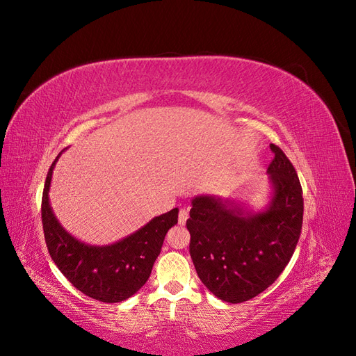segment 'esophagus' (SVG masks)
<instances>
[{
  "label": "esophagus",
  "instance_id": "34e87169",
  "mask_svg": "<svg viewBox=\"0 0 356 356\" xmlns=\"http://www.w3.org/2000/svg\"><path fill=\"white\" fill-rule=\"evenodd\" d=\"M187 218H188V212H187L186 209H181L179 213H178V222H179L181 225H184L186 221H187Z\"/></svg>",
  "mask_w": 356,
  "mask_h": 356
}]
</instances>
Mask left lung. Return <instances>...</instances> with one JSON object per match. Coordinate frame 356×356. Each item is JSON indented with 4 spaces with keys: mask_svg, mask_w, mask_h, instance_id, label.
<instances>
[{
    "mask_svg": "<svg viewBox=\"0 0 356 356\" xmlns=\"http://www.w3.org/2000/svg\"><path fill=\"white\" fill-rule=\"evenodd\" d=\"M267 168L273 196L261 212L232 200L196 196L187 229L197 276L227 303H242L270 286L294 254L303 225V190L281 148Z\"/></svg>",
    "mask_w": 356,
    "mask_h": 356,
    "instance_id": "1",
    "label": "left lung"
}]
</instances>
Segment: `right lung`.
Here are the masks:
<instances>
[{
    "mask_svg": "<svg viewBox=\"0 0 356 356\" xmlns=\"http://www.w3.org/2000/svg\"><path fill=\"white\" fill-rule=\"evenodd\" d=\"M53 161L41 200V220L51 260L68 281L90 298L118 303L132 297L152 275L165 236L178 222V208L147 222L127 238L106 246L86 245L62 227L49 202Z\"/></svg>",
    "mask_w": 356,
    "mask_h": 356,
    "instance_id": "right-lung-1",
    "label": "right lung"
}]
</instances>
